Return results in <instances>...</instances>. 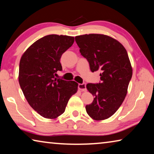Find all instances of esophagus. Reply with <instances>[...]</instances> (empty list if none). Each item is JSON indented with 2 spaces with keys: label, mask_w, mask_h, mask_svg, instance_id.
<instances>
[{
  "label": "esophagus",
  "mask_w": 154,
  "mask_h": 154,
  "mask_svg": "<svg viewBox=\"0 0 154 154\" xmlns=\"http://www.w3.org/2000/svg\"><path fill=\"white\" fill-rule=\"evenodd\" d=\"M78 88L81 91H83V92H85L86 91V85H85V83H79L78 85Z\"/></svg>",
  "instance_id": "34e87169"
}]
</instances>
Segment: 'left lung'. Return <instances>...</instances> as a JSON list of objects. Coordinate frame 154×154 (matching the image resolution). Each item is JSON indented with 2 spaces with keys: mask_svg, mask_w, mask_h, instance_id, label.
<instances>
[{
  "mask_svg": "<svg viewBox=\"0 0 154 154\" xmlns=\"http://www.w3.org/2000/svg\"><path fill=\"white\" fill-rule=\"evenodd\" d=\"M75 38L91 71L101 72L100 82L86 85L94 96L93 102L85 106L87 113L95 120L107 119L116 113L126 96L132 75L128 55L119 41L109 36L90 34Z\"/></svg>",
  "mask_w": 154,
  "mask_h": 154,
  "instance_id": "1",
  "label": "left lung"
}]
</instances>
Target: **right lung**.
<instances>
[{"instance_id": "obj_1", "label": "right lung", "mask_w": 154, "mask_h": 154, "mask_svg": "<svg viewBox=\"0 0 154 154\" xmlns=\"http://www.w3.org/2000/svg\"><path fill=\"white\" fill-rule=\"evenodd\" d=\"M73 43V36L47 35L35 41L21 58V89L31 107L43 118H58L77 92L78 83L55 77L62 70V55Z\"/></svg>"}]
</instances>
